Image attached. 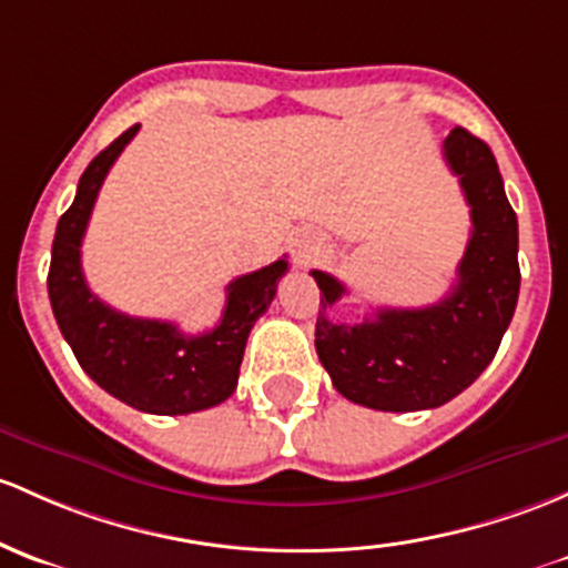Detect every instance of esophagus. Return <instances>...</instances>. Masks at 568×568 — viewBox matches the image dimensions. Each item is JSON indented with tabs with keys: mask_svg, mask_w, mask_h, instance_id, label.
I'll list each match as a JSON object with an SVG mask.
<instances>
[{
	"mask_svg": "<svg viewBox=\"0 0 568 568\" xmlns=\"http://www.w3.org/2000/svg\"><path fill=\"white\" fill-rule=\"evenodd\" d=\"M313 253H315V236H310V234L296 236V242H294L296 261H300V264H304V261H307Z\"/></svg>",
	"mask_w": 568,
	"mask_h": 568,
	"instance_id": "1",
	"label": "esophagus"
}]
</instances>
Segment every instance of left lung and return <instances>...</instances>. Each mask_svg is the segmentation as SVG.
<instances>
[{"label":"left lung","instance_id":"8db88e82","mask_svg":"<svg viewBox=\"0 0 568 568\" xmlns=\"http://www.w3.org/2000/svg\"><path fill=\"white\" fill-rule=\"evenodd\" d=\"M444 158L470 206V239L449 294L429 307H378L362 324H332L326 310L348 291L315 268L321 310L315 351L334 389L375 410H425L468 389L498 351L520 296L517 214L481 139L455 128Z\"/></svg>","mask_w":568,"mask_h":568}]
</instances>
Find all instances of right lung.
<instances>
[{
    "label": "right lung",
    "instance_id": "1",
    "mask_svg": "<svg viewBox=\"0 0 568 568\" xmlns=\"http://www.w3.org/2000/svg\"><path fill=\"white\" fill-rule=\"evenodd\" d=\"M135 133L139 124L124 130L81 174L75 201L57 223L48 296L75 359L100 389L143 414H195L234 394L250 329L272 304L288 261L236 277L225 288L223 318L204 334H184L169 321L133 318L100 302L83 280L81 242L103 179Z\"/></svg>",
    "mask_w": 568,
    "mask_h": 568
}]
</instances>
